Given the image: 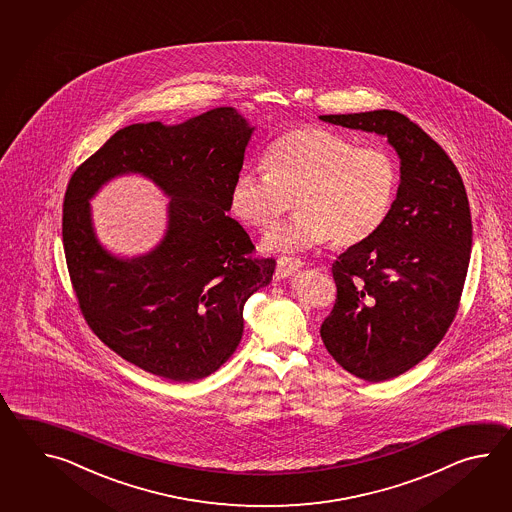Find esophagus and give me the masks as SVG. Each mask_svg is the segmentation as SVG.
<instances>
[{
  "mask_svg": "<svg viewBox=\"0 0 512 512\" xmlns=\"http://www.w3.org/2000/svg\"><path fill=\"white\" fill-rule=\"evenodd\" d=\"M302 265H304V261L300 260V258L280 256V258H278V265H276V271H278V274H280L282 278H285V276H291V274L298 271Z\"/></svg>",
  "mask_w": 512,
  "mask_h": 512,
  "instance_id": "34e87169",
  "label": "esophagus"
}]
</instances>
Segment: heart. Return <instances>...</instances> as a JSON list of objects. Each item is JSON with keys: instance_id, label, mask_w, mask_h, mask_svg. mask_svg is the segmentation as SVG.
I'll return each mask as SVG.
<instances>
[{"instance_id": "obj_1", "label": "heart", "mask_w": 512, "mask_h": 512, "mask_svg": "<svg viewBox=\"0 0 512 512\" xmlns=\"http://www.w3.org/2000/svg\"><path fill=\"white\" fill-rule=\"evenodd\" d=\"M265 174L241 172L229 208L243 225L269 230L267 249L300 251L331 240L349 247L370 238L388 218L399 190V164L382 146H362L320 126L282 133L263 157Z\"/></svg>"}]
</instances>
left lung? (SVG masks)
<instances>
[{
  "label": "left lung",
  "instance_id": "obj_1",
  "mask_svg": "<svg viewBox=\"0 0 512 512\" xmlns=\"http://www.w3.org/2000/svg\"><path fill=\"white\" fill-rule=\"evenodd\" d=\"M320 119L384 135L401 159L388 218L331 267L337 300L320 326L344 370L388 381L426 359L456 318L472 249L467 190L445 150L399 111Z\"/></svg>",
  "mask_w": 512,
  "mask_h": 512
}]
</instances>
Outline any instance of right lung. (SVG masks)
Returning a JSON list of instances; mask_svg holds the SVG:
<instances>
[{
	"instance_id": "right-lung-1",
	"label": "right lung",
	"mask_w": 512,
	"mask_h": 512,
	"mask_svg": "<svg viewBox=\"0 0 512 512\" xmlns=\"http://www.w3.org/2000/svg\"><path fill=\"white\" fill-rule=\"evenodd\" d=\"M252 130L232 108L177 126L131 124L69 179L62 238L84 320L119 357L168 381L219 370L240 344L243 305L271 282L276 261L256 258L249 234L225 214ZM126 171L152 176L173 197L165 240L135 261L99 247L86 201Z\"/></svg>"
}]
</instances>
